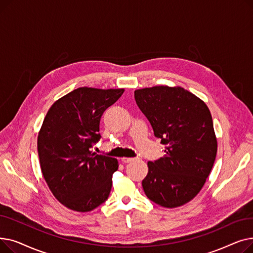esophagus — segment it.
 Masks as SVG:
<instances>
[{"label":"esophagus","mask_w":253,"mask_h":253,"mask_svg":"<svg viewBox=\"0 0 253 253\" xmlns=\"http://www.w3.org/2000/svg\"><path fill=\"white\" fill-rule=\"evenodd\" d=\"M133 160H134L133 158H122V159H121V161H122L124 164L130 163V162H132Z\"/></svg>","instance_id":"34e87169"}]
</instances>
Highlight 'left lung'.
Instances as JSON below:
<instances>
[{"label": "left lung", "instance_id": "obj_1", "mask_svg": "<svg viewBox=\"0 0 253 253\" xmlns=\"http://www.w3.org/2000/svg\"><path fill=\"white\" fill-rule=\"evenodd\" d=\"M136 104L165 145L149 162L142 188L151 201L174 208L201 191L213 166L217 141L207 105L181 87L155 86L134 92Z\"/></svg>", "mask_w": 253, "mask_h": 253}]
</instances>
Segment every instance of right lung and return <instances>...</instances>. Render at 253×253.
I'll list each match as a JSON object with an SVG mask.
<instances>
[{
    "mask_svg": "<svg viewBox=\"0 0 253 253\" xmlns=\"http://www.w3.org/2000/svg\"><path fill=\"white\" fill-rule=\"evenodd\" d=\"M123 92L78 88L49 109L38 135L40 165L50 191L65 207L87 212L108 200L118 161L90 150L101 137L103 112Z\"/></svg>",
    "mask_w": 253,
    "mask_h": 253,
    "instance_id": "obj_1",
    "label": "right lung"
}]
</instances>
